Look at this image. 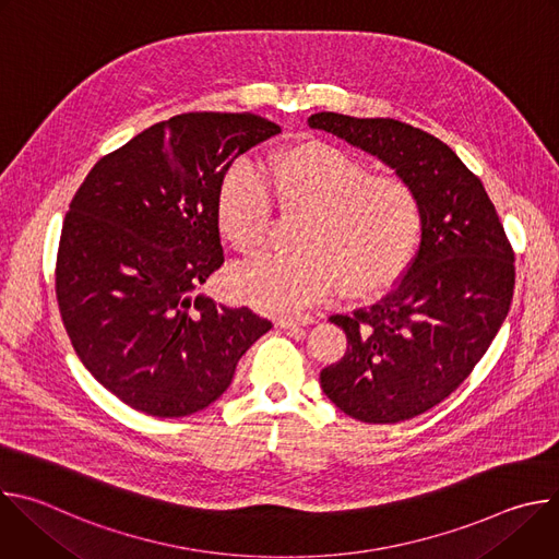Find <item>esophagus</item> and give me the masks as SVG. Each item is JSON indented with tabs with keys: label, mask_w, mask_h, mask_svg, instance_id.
I'll return each mask as SVG.
<instances>
[{
	"label": "esophagus",
	"mask_w": 559,
	"mask_h": 559,
	"mask_svg": "<svg viewBox=\"0 0 559 559\" xmlns=\"http://www.w3.org/2000/svg\"><path fill=\"white\" fill-rule=\"evenodd\" d=\"M309 323H313V318H311L309 313H305V316H281L278 321H276V325L283 328V330L305 328V325H309Z\"/></svg>",
	"instance_id": "34e87169"
}]
</instances>
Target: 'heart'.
Segmentation results:
<instances>
[{
    "label": "heart",
    "instance_id": "heart-1",
    "mask_svg": "<svg viewBox=\"0 0 559 559\" xmlns=\"http://www.w3.org/2000/svg\"><path fill=\"white\" fill-rule=\"evenodd\" d=\"M285 210H309L294 254H270L238 267L229 287L238 300L285 313L330 296L386 287L412 263L425 210L412 183L371 175L356 154L318 139L278 150L263 175L236 162L216 190V221L229 246L259 254L270 236V190Z\"/></svg>",
    "mask_w": 559,
    "mask_h": 559
}]
</instances>
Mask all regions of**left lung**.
Here are the masks:
<instances>
[{
  "instance_id": "left-lung-1",
  "label": "left lung",
  "mask_w": 559,
  "mask_h": 559,
  "mask_svg": "<svg viewBox=\"0 0 559 559\" xmlns=\"http://www.w3.org/2000/svg\"><path fill=\"white\" fill-rule=\"evenodd\" d=\"M309 128L378 156L423 201L420 248L395 287L336 313L347 352L321 386L347 416L391 425L455 391L487 354L511 307L515 252L483 181L433 134L395 119L316 112Z\"/></svg>"
}]
</instances>
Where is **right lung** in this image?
Returning <instances> with one entry per match:
<instances>
[{
    "label": "right lung",
    "mask_w": 559,
    "mask_h": 559,
    "mask_svg": "<svg viewBox=\"0 0 559 559\" xmlns=\"http://www.w3.org/2000/svg\"><path fill=\"white\" fill-rule=\"evenodd\" d=\"M281 132L250 112H186L102 156L63 218L55 292L84 367L128 407L183 418L229 386L272 330L250 307L194 292L225 257L216 190L257 143Z\"/></svg>",
    "instance_id": "1"
}]
</instances>
